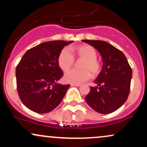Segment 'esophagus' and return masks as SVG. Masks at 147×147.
Wrapping results in <instances>:
<instances>
[{
	"instance_id": "1",
	"label": "esophagus",
	"mask_w": 147,
	"mask_h": 147,
	"mask_svg": "<svg viewBox=\"0 0 147 147\" xmlns=\"http://www.w3.org/2000/svg\"><path fill=\"white\" fill-rule=\"evenodd\" d=\"M80 84H71V86H77V87H79V86H80Z\"/></svg>"
}]
</instances>
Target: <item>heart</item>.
<instances>
[{
	"label": "heart",
	"mask_w": 147,
	"mask_h": 147,
	"mask_svg": "<svg viewBox=\"0 0 147 147\" xmlns=\"http://www.w3.org/2000/svg\"><path fill=\"white\" fill-rule=\"evenodd\" d=\"M70 49L75 52L78 58L84 59L82 65L83 70H72L67 72L64 75L65 82L80 84L89 80L91 78V73L92 75H98L101 67L98 61L96 59L97 54L93 47L88 45H82ZM70 49L69 48H63L59 56V65L63 71L70 70L75 63V58Z\"/></svg>",
	"instance_id": "1"
}]
</instances>
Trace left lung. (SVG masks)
Instances as JSON below:
<instances>
[{"mask_svg": "<svg viewBox=\"0 0 147 147\" xmlns=\"http://www.w3.org/2000/svg\"><path fill=\"white\" fill-rule=\"evenodd\" d=\"M100 53L103 61L102 70L85 97L93 110L109 114L120 108L129 97L132 70L125 55L113 45L104 41L83 40Z\"/></svg>", "mask_w": 147, "mask_h": 147, "instance_id": "1", "label": "left lung"}]
</instances>
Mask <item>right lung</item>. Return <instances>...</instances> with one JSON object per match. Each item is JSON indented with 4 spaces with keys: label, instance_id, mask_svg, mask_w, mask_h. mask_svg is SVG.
<instances>
[{
    "label": "right lung",
    "instance_id": "add662e5",
    "mask_svg": "<svg viewBox=\"0 0 147 147\" xmlns=\"http://www.w3.org/2000/svg\"><path fill=\"white\" fill-rule=\"evenodd\" d=\"M72 42H44L22 57L16 69V86L21 102L30 110L47 113L62 101L70 85L57 83L63 75L58 58L64 47Z\"/></svg>",
    "mask_w": 147,
    "mask_h": 147
}]
</instances>
